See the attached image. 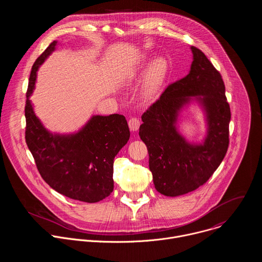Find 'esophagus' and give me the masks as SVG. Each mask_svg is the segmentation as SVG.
<instances>
[{
  "label": "esophagus",
  "instance_id": "34e87169",
  "mask_svg": "<svg viewBox=\"0 0 262 262\" xmlns=\"http://www.w3.org/2000/svg\"><path fill=\"white\" fill-rule=\"evenodd\" d=\"M128 126H129V129L132 132H137L139 129V126H140V120L136 117H132L128 120Z\"/></svg>",
  "mask_w": 262,
  "mask_h": 262
}]
</instances>
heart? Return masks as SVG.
I'll return each instance as SVG.
<instances>
[{"label":"heart","instance_id":"heart-1","mask_svg":"<svg viewBox=\"0 0 262 262\" xmlns=\"http://www.w3.org/2000/svg\"><path fill=\"white\" fill-rule=\"evenodd\" d=\"M142 56V60H144ZM141 60V61H142ZM167 73V63L163 58L155 59L147 67L141 85L140 95L144 100L152 99L161 90Z\"/></svg>","mask_w":262,"mask_h":262}]
</instances>
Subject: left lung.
<instances>
[{
	"label": "left lung",
	"instance_id": "8db88e82",
	"mask_svg": "<svg viewBox=\"0 0 262 262\" xmlns=\"http://www.w3.org/2000/svg\"><path fill=\"white\" fill-rule=\"evenodd\" d=\"M193 62L183 79L171 84L145 113L139 136L146 144L149 169L159 193L176 197L204 184L225 158L229 145L230 106L220 72L191 47ZM197 102L205 113L207 134L200 143L179 132L181 112Z\"/></svg>",
	"mask_w": 262,
	"mask_h": 262
}]
</instances>
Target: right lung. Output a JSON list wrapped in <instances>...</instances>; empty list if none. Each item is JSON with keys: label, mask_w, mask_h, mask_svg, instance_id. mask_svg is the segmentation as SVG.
Instances as JSON below:
<instances>
[{"label": "right lung", "mask_w": 262, "mask_h": 262, "mask_svg": "<svg viewBox=\"0 0 262 262\" xmlns=\"http://www.w3.org/2000/svg\"><path fill=\"white\" fill-rule=\"evenodd\" d=\"M53 41L35 61L29 79L26 142L41 177L58 193L88 203L98 202L114 189V158L127 143L130 133L123 115H93L78 132H50L36 116L32 95L37 71L56 50Z\"/></svg>", "instance_id": "add662e5"}]
</instances>
